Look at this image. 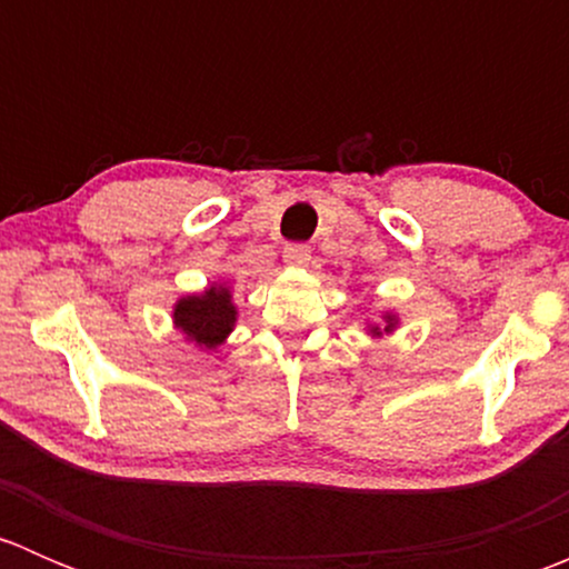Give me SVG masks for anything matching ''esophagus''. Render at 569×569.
Segmentation results:
<instances>
[{
  "label": "esophagus",
  "instance_id": "1",
  "mask_svg": "<svg viewBox=\"0 0 569 569\" xmlns=\"http://www.w3.org/2000/svg\"><path fill=\"white\" fill-rule=\"evenodd\" d=\"M283 258L291 267H306V263L311 261V248H308V244H286Z\"/></svg>",
  "mask_w": 569,
  "mask_h": 569
}]
</instances>
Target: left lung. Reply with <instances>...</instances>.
<instances>
[{
    "instance_id": "left-lung-1",
    "label": "left lung",
    "mask_w": 569,
    "mask_h": 569,
    "mask_svg": "<svg viewBox=\"0 0 569 569\" xmlns=\"http://www.w3.org/2000/svg\"><path fill=\"white\" fill-rule=\"evenodd\" d=\"M396 327H399V317H396V313H391V311H386L380 317V321H371L369 336L371 338H382V336H388V332H393Z\"/></svg>"
}]
</instances>
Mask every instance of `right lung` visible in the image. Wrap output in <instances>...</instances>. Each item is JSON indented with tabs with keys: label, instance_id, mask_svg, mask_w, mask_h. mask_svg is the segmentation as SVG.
I'll return each mask as SVG.
<instances>
[{
	"label": "right lung",
	"instance_id": "1",
	"mask_svg": "<svg viewBox=\"0 0 569 569\" xmlns=\"http://www.w3.org/2000/svg\"><path fill=\"white\" fill-rule=\"evenodd\" d=\"M237 306L231 286L211 283L200 295H187L173 306V325L187 341L200 349H217L237 327Z\"/></svg>",
	"mask_w": 569,
	"mask_h": 569
}]
</instances>
